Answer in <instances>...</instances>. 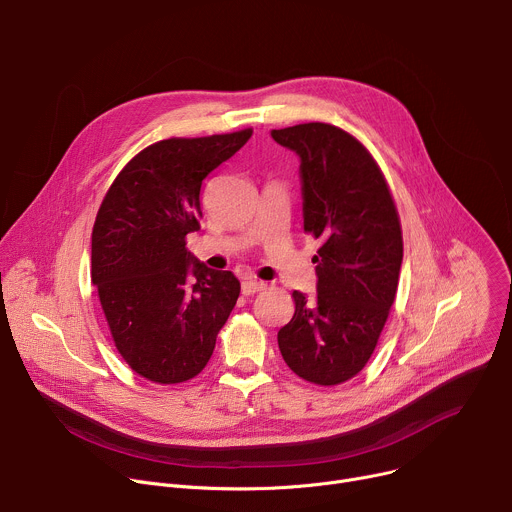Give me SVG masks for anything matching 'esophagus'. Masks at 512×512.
<instances>
[{
    "label": "esophagus",
    "instance_id": "obj_1",
    "mask_svg": "<svg viewBox=\"0 0 512 512\" xmlns=\"http://www.w3.org/2000/svg\"><path fill=\"white\" fill-rule=\"evenodd\" d=\"M241 289H243L245 296H253V294H259V291L265 289V283L259 281V279H245L241 283Z\"/></svg>",
    "mask_w": 512,
    "mask_h": 512
}]
</instances>
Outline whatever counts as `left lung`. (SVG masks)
Masks as SVG:
<instances>
[{
  "mask_svg": "<svg viewBox=\"0 0 512 512\" xmlns=\"http://www.w3.org/2000/svg\"><path fill=\"white\" fill-rule=\"evenodd\" d=\"M271 137L302 160L304 231L322 243L312 259L318 296L291 294L296 312L277 344L298 377L334 387L364 369L395 302L403 261L397 206L379 164L348 131L316 121Z\"/></svg>",
  "mask_w": 512,
  "mask_h": 512,
  "instance_id": "8db88e82",
  "label": "left lung"
}]
</instances>
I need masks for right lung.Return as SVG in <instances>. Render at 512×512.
Returning a JSON list of instances; mask_svg holds the SVG:
<instances>
[{"mask_svg":"<svg viewBox=\"0 0 512 512\" xmlns=\"http://www.w3.org/2000/svg\"><path fill=\"white\" fill-rule=\"evenodd\" d=\"M251 133L247 127L148 145L117 174L97 212L91 279L115 348L152 383L194 379L237 304L239 279L196 261L186 235L200 229L204 178Z\"/></svg>","mask_w":512,"mask_h":512,"instance_id":"1","label":"right lung"}]
</instances>
